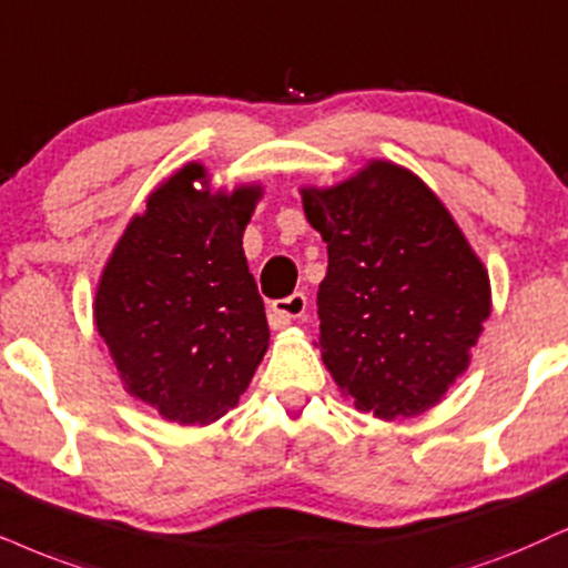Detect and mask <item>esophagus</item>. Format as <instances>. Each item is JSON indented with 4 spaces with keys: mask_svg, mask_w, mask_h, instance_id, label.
<instances>
[{
    "mask_svg": "<svg viewBox=\"0 0 568 568\" xmlns=\"http://www.w3.org/2000/svg\"><path fill=\"white\" fill-rule=\"evenodd\" d=\"M306 306H308V298L306 293H291V296L285 298H277L275 304H272V327H285L291 325L293 320H301L306 314Z\"/></svg>",
    "mask_w": 568,
    "mask_h": 568,
    "instance_id": "34e87169",
    "label": "esophagus"
}]
</instances>
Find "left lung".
Returning a JSON list of instances; mask_svg holds the SVG:
<instances>
[{
    "mask_svg": "<svg viewBox=\"0 0 568 568\" xmlns=\"http://www.w3.org/2000/svg\"><path fill=\"white\" fill-rule=\"evenodd\" d=\"M304 210L327 243L317 346L329 375L379 419L435 406L490 317V280L448 210L390 162L306 189Z\"/></svg>",
    "mask_w": 568,
    "mask_h": 568,
    "instance_id": "1",
    "label": "left lung"
}]
</instances>
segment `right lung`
Segmentation results:
<instances>
[{"label": "right lung", "instance_id": "add662e5", "mask_svg": "<svg viewBox=\"0 0 568 568\" xmlns=\"http://www.w3.org/2000/svg\"><path fill=\"white\" fill-rule=\"evenodd\" d=\"M185 164L149 196L106 262L99 335L128 390L164 419L210 425L239 404L267 351L270 327L243 254L260 189L196 191Z\"/></svg>", "mask_w": 568, "mask_h": 568}]
</instances>
